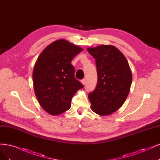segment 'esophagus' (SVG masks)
Masks as SVG:
<instances>
[{"instance_id": "1", "label": "esophagus", "mask_w": 160, "mask_h": 160, "mask_svg": "<svg viewBox=\"0 0 160 160\" xmlns=\"http://www.w3.org/2000/svg\"><path fill=\"white\" fill-rule=\"evenodd\" d=\"M82 84H83V85H85L86 84V80L85 79H83V80H82Z\"/></svg>"}]
</instances>
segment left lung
Here are the masks:
<instances>
[{"label": "left lung", "mask_w": 160, "mask_h": 160, "mask_svg": "<svg viewBox=\"0 0 160 160\" xmlns=\"http://www.w3.org/2000/svg\"><path fill=\"white\" fill-rule=\"evenodd\" d=\"M88 52L96 59V88L88 94L92 110L99 115H109L119 109L128 95L132 72L125 57L113 45L89 47Z\"/></svg>", "instance_id": "8db88e82"}]
</instances>
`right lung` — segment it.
<instances>
[{"label":"right lung","mask_w":160,"mask_h":160,"mask_svg":"<svg viewBox=\"0 0 160 160\" xmlns=\"http://www.w3.org/2000/svg\"><path fill=\"white\" fill-rule=\"evenodd\" d=\"M82 48L58 39L41 52L33 70V84L38 101L47 113L58 115L68 110L71 99L83 85L74 78L72 58Z\"/></svg>","instance_id":"1"}]
</instances>
